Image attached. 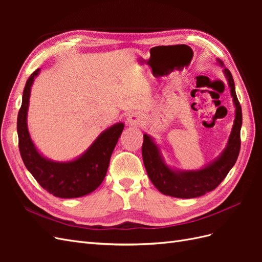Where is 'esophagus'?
Returning <instances> with one entry per match:
<instances>
[{
  "label": "esophagus",
  "instance_id": "1",
  "mask_svg": "<svg viewBox=\"0 0 262 262\" xmlns=\"http://www.w3.org/2000/svg\"><path fill=\"white\" fill-rule=\"evenodd\" d=\"M126 120H128V123H129L130 125L140 126V125H142V124L144 123L145 119H144V116L142 115V114L132 113V114L128 117V119H126Z\"/></svg>",
  "mask_w": 262,
  "mask_h": 262
}]
</instances>
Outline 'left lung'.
I'll return each instance as SVG.
<instances>
[{
    "label": "left lung",
    "mask_w": 262,
    "mask_h": 262,
    "mask_svg": "<svg viewBox=\"0 0 262 262\" xmlns=\"http://www.w3.org/2000/svg\"><path fill=\"white\" fill-rule=\"evenodd\" d=\"M220 63L223 64V62L220 61ZM224 72L228 85L231 87V93L236 107V116L227 146L216 161L200 170L175 171L163 162L160 150L153 140L147 134L143 136L144 141L142 144V156H143L147 176L162 193L175 198H182V199L201 196L215 189L235 165L241 150L243 115L241 104L236 96L232 73L229 72L228 69H224Z\"/></svg>",
    "instance_id": "1"
}]
</instances>
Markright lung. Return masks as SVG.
<instances>
[{"mask_svg": "<svg viewBox=\"0 0 262 262\" xmlns=\"http://www.w3.org/2000/svg\"><path fill=\"white\" fill-rule=\"evenodd\" d=\"M39 69L31 74L23 93L21 107L17 116L18 147L26 168L45 190L54 196L70 199L93 192L104 180L118 139L124 124L119 122L102 132L91 147L72 162L57 163L38 153L27 129V110L30 87Z\"/></svg>", "mask_w": 262, "mask_h": 262, "instance_id": "1", "label": "right lung"}]
</instances>
